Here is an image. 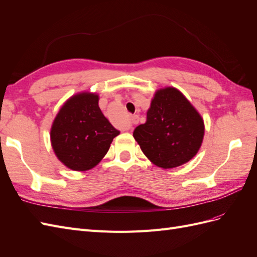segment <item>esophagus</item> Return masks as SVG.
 Instances as JSON below:
<instances>
[{"label":"esophagus","instance_id":"obj_1","mask_svg":"<svg viewBox=\"0 0 257 257\" xmlns=\"http://www.w3.org/2000/svg\"><path fill=\"white\" fill-rule=\"evenodd\" d=\"M132 123H133V124H137L138 123L137 116H133V118H132Z\"/></svg>","mask_w":257,"mask_h":257}]
</instances>
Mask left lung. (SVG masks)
<instances>
[{
	"instance_id": "8db88e82",
	"label": "left lung",
	"mask_w": 257,
	"mask_h": 257,
	"mask_svg": "<svg viewBox=\"0 0 257 257\" xmlns=\"http://www.w3.org/2000/svg\"><path fill=\"white\" fill-rule=\"evenodd\" d=\"M204 121L185 96L175 88L155 93L147 120L133 136L153 164L174 168L197 153L204 138Z\"/></svg>"
}]
</instances>
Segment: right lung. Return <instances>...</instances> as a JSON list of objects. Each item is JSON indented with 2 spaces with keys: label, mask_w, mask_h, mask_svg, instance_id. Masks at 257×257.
I'll return each mask as SVG.
<instances>
[{
  "label": "right lung",
  "mask_w": 257,
  "mask_h": 257,
  "mask_svg": "<svg viewBox=\"0 0 257 257\" xmlns=\"http://www.w3.org/2000/svg\"><path fill=\"white\" fill-rule=\"evenodd\" d=\"M120 134L98 107V96L81 93L62 106L51 127V145L58 159L73 170L98 164Z\"/></svg>",
  "instance_id": "obj_1"
}]
</instances>
